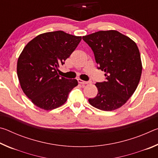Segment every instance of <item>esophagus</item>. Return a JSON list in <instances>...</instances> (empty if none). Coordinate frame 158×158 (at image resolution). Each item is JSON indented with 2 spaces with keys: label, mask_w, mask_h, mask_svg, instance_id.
I'll list each match as a JSON object with an SVG mask.
<instances>
[{
  "label": "esophagus",
  "mask_w": 158,
  "mask_h": 158,
  "mask_svg": "<svg viewBox=\"0 0 158 158\" xmlns=\"http://www.w3.org/2000/svg\"><path fill=\"white\" fill-rule=\"evenodd\" d=\"M78 82L79 83V84H88L89 83V81H83V80L79 79H78Z\"/></svg>",
  "instance_id": "1"
}]
</instances>
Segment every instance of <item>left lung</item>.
Instances as JSON below:
<instances>
[{"mask_svg":"<svg viewBox=\"0 0 158 158\" xmlns=\"http://www.w3.org/2000/svg\"><path fill=\"white\" fill-rule=\"evenodd\" d=\"M82 38L92 49L98 69L105 72L106 79L96 83L98 94L89 99V103L106 111L121 107L137 89L142 73L137 44L114 30L98 31Z\"/></svg>","mask_w":158,"mask_h":158,"instance_id":"8db88e82","label":"left lung"}]
</instances>
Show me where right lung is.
<instances>
[{
    "mask_svg": "<svg viewBox=\"0 0 158 158\" xmlns=\"http://www.w3.org/2000/svg\"><path fill=\"white\" fill-rule=\"evenodd\" d=\"M81 40L62 31L39 35L23 48L19 56L17 76L21 89L37 107L52 110L62 106L77 79L60 77L57 71Z\"/></svg>",
    "mask_w": 158,
    "mask_h": 158,
    "instance_id": "1",
    "label": "right lung"
}]
</instances>
